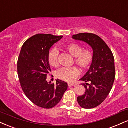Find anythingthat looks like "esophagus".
Instances as JSON below:
<instances>
[{
    "mask_svg": "<svg viewBox=\"0 0 128 128\" xmlns=\"http://www.w3.org/2000/svg\"><path fill=\"white\" fill-rule=\"evenodd\" d=\"M68 87H71V86H74V84H70V83H69V84H68Z\"/></svg>",
    "mask_w": 128,
    "mask_h": 128,
    "instance_id": "1",
    "label": "esophagus"
}]
</instances>
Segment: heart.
Instances as JSON below:
<instances>
[{
	"label": "heart",
	"instance_id": "1",
	"mask_svg": "<svg viewBox=\"0 0 128 128\" xmlns=\"http://www.w3.org/2000/svg\"><path fill=\"white\" fill-rule=\"evenodd\" d=\"M66 50L74 57V62L82 70L88 68L93 61V53L90 49H83L82 46L79 44L72 43L65 46ZM59 51L57 49L54 48L49 52L48 60L50 66L57 67L59 66L58 62ZM80 72L77 67H63L56 71L55 76L62 80L71 82L79 76Z\"/></svg>",
	"mask_w": 128,
	"mask_h": 128
}]
</instances>
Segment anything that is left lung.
Segmentation results:
<instances>
[{
	"mask_svg": "<svg viewBox=\"0 0 128 128\" xmlns=\"http://www.w3.org/2000/svg\"><path fill=\"white\" fill-rule=\"evenodd\" d=\"M72 38L87 43L93 49L94 58L90 68L80 79L86 82L82 84L85 92L77 100L82 108H95L106 100L113 86L115 78L113 53L105 42L95 34L79 33Z\"/></svg>",
	"mask_w": 128,
	"mask_h": 128,
	"instance_id": "8db88e82",
	"label": "left lung"
}]
</instances>
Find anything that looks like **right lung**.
Here are the masks:
<instances>
[{
    "mask_svg": "<svg viewBox=\"0 0 128 128\" xmlns=\"http://www.w3.org/2000/svg\"><path fill=\"white\" fill-rule=\"evenodd\" d=\"M62 36L38 34L23 44L18 58L17 70L20 84L27 97L38 107L51 108L61 101L68 88L66 82L56 80L48 83L51 72L48 55L49 49Z\"/></svg>",
    "mask_w": 128,
    "mask_h": 128,
    "instance_id": "add662e5",
    "label": "right lung"
}]
</instances>
